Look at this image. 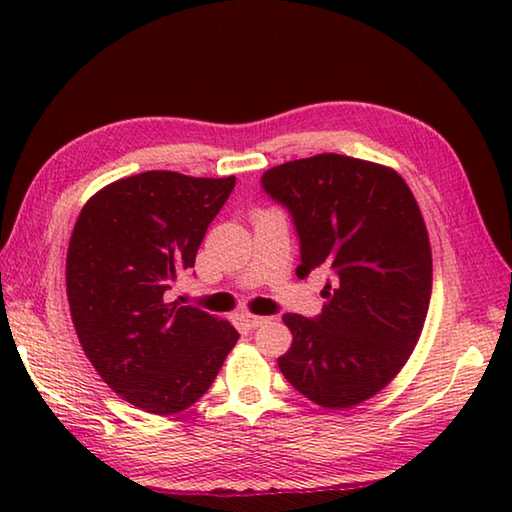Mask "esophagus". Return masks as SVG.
Instances as JSON below:
<instances>
[{"label":"esophagus","mask_w":512,"mask_h":512,"mask_svg":"<svg viewBox=\"0 0 512 512\" xmlns=\"http://www.w3.org/2000/svg\"><path fill=\"white\" fill-rule=\"evenodd\" d=\"M241 318H244V323L248 325V327H259V325H264L268 318H264V316H255V314H250V311H244V314H241Z\"/></svg>","instance_id":"34e87169"}]
</instances>
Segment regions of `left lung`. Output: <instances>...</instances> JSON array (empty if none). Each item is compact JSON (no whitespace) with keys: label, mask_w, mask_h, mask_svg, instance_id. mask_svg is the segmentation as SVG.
<instances>
[{"label":"left lung","mask_w":512,"mask_h":512,"mask_svg":"<svg viewBox=\"0 0 512 512\" xmlns=\"http://www.w3.org/2000/svg\"><path fill=\"white\" fill-rule=\"evenodd\" d=\"M262 187L291 212L296 275L332 271L318 318L282 316L293 343L277 366L307 400L352 409L391 384L420 339L433 277L420 207L395 169L339 153L268 169Z\"/></svg>","instance_id":"left-lung-1"}]
</instances>
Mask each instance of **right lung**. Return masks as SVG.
Listing matches in <instances>:
<instances>
[{
    "mask_svg": "<svg viewBox=\"0 0 512 512\" xmlns=\"http://www.w3.org/2000/svg\"><path fill=\"white\" fill-rule=\"evenodd\" d=\"M235 183L144 171L99 189L76 219L65 282L81 348L112 391L146 413L201 400L239 339L228 320L167 298Z\"/></svg>",
    "mask_w": 512,
    "mask_h": 512,
    "instance_id": "1",
    "label": "right lung"
}]
</instances>
